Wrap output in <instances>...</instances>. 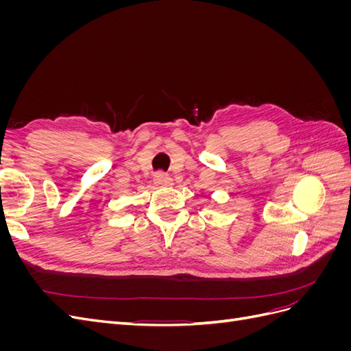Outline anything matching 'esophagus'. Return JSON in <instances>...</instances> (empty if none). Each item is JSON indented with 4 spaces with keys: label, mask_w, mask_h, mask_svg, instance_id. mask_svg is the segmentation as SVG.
I'll return each mask as SVG.
<instances>
[{
    "label": "esophagus",
    "mask_w": 351,
    "mask_h": 351,
    "mask_svg": "<svg viewBox=\"0 0 351 351\" xmlns=\"http://www.w3.org/2000/svg\"><path fill=\"white\" fill-rule=\"evenodd\" d=\"M154 183H155V186L165 187V186H171L173 180H171V177H168L164 173H156L154 177Z\"/></svg>",
    "instance_id": "34e87169"
}]
</instances>
